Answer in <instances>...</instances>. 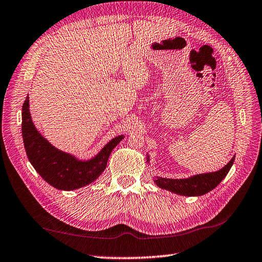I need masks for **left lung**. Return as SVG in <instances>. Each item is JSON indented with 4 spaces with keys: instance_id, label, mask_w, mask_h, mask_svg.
<instances>
[{
    "instance_id": "8db88e82",
    "label": "left lung",
    "mask_w": 262,
    "mask_h": 262,
    "mask_svg": "<svg viewBox=\"0 0 262 262\" xmlns=\"http://www.w3.org/2000/svg\"><path fill=\"white\" fill-rule=\"evenodd\" d=\"M146 161L149 162V157H146ZM234 161V157L225 165L222 169L210 173H201L187 179H167V178L158 177L155 180L156 184L161 189L169 190L180 195L195 196L208 193L209 191L213 190L218 184L225 179L229 170L231 169Z\"/></svg>"
}]
</instances>
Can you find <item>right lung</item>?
Here are the masks:
<instances>
[{"instance_id": "right-lung-1", "label": "right lung", "mask_w": 262, "mask_h": 262, "mask_svg": "<svg viewBox=\"0 0 262 262\" xmlns=\"http://www.w3.org/2000/svg\"><path fill=\"white\" fill-rule=\"evenodd\" d=\"M29 104L27 97L22 107V136L29 160L37 173L52 187L64 191L79 189L97 180L104 171L112 150L124 137L112 139L91 160H78L54 148L40 135L32 122Z\"/></svg>"}]
</instances>
